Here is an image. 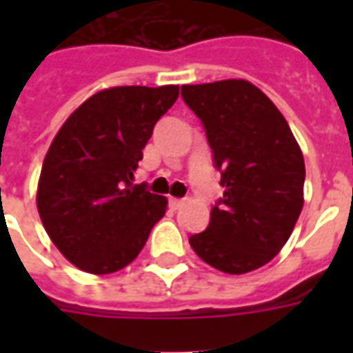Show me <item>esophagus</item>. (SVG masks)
<instances>
[{
  "mask_svg": "<svg viewBox=\"0 0 353 353\" xmlns=\"http://www.w3.org/2000/svg\"><path fill=\"white\" fill-rule=\"evenodd\" d=\"M170 206H172V210H179V208L183 206V200H181V199H170Z\"/></svg>",
  "mask_w": 353,
  "mask_h": 353,
  "instance_id": "obj_1",
  "label": "esophagus"
}]
</instances>
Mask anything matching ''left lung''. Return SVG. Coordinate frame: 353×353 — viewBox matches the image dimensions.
<instances>
[{"label": "left lung", "instance_id": "left-lung-1", "mask_svg": "<svg viewBox=\"0 0 353 353\" xmlns=\"http://www.w3.org/2000/svg\"><path fill=\"white\" fill-rule=\"evenodd\" d=\"M181 98L206 130L225 187L208 229L189 244L221 272H252L278 255L301 215V147L278 108L248 81L183 85Z\"/></svg>", "mask_w": 353, "mask_h": 353}]
</instances>
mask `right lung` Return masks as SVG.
<instances>
[{
  "instance_id": "right-lung-1",
  "label": "right lung",
  "mask_w": 353,
  "mask_h": 353,
  "mask_svg": "<svg viewBox=\"0 0 353 353\" xmlns=\"http://www.w3.org/2000/svg\"><path fill=\"white\" fill-rule=\"evenodd\" d=\"M179 87H115L90 96L62 124L43 161L37 210L65 259L111 274L138 257L168 200L132 185L141 149Z\"/></svg>"
}]
</instances>
